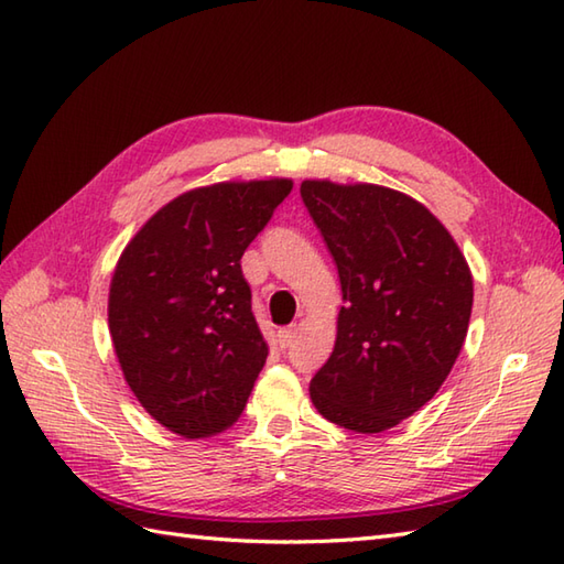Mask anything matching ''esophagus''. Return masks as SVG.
Returning <instances> with one entry per match:
<instances>
[{"label": "esophagus", "instance_id": "34e87169", "mask_svg": "<svg viewBox=\"0 0 564 564\" xmlns=\"http://www.w3.org/2000/svg\"><path fill=\"white\" fill-rule=\"evenodd\" d=\"M294 335H296L294 328H282V330H278V345H280L282 349L290 347L292 340H294Z\"/></svg>", "mask_w": 564, "mask_h": 564}]
</instances>
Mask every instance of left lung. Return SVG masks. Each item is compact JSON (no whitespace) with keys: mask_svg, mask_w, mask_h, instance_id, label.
<instances>
[{"mask_svg":"<svg viewBox=\"0 0 564 564\" xmlns=\"http://www.w3.org/2000/svg\"><path fill=\"white\" fill-rule=\"evenodd\" d=\"M345 306L311 379L325 420L379 434L430 403L466 340L473 274L454 236L417 199L373 183L304 181Z\"/></svg>","mask_w":564,"mask_h":564,"instance_id":"1","label":"left lung"}]
</instances>
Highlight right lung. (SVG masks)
Listing matches in <instances>:
<instances>
[{
  "mask_svg": "<svg viewBox=\"0 0 564 564\" xmlns=\"http://www.w3.org/2000/svg\"><path fill=\"white\" fill-rule=\"evenodd\" d=\"M290 178L195 187L124 246L108 294L122 377L159 424L205 440L239 420L268 359L241 256Z\"/></svg>",
  "mask_w": 564,
  "mask_h": 564,
  "instance_id": "obj_1",
  "label": "right lung"
}]
</instances>
